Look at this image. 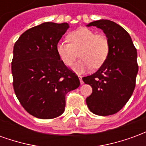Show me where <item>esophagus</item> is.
<instances>
[{
    "label": "esophagus",
    "mask_w": 146,
    "mask_h": 146,
    "mask_svg": "<svg viewBox=\"0 0 146 146\" xmlns=\"http://www.w3.org/2000/svg\"><path fill=\"white\" fill-rule=\"evenodd\" d=\"M79 79H80V84H84V81H83V80H82V76H79Z\"/></svg>",
    "instance_id": "34e87169"
}]
</instances>
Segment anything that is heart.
Listing matches in <instances>:
<instances>
[{
  "instance_id": "1",
  "label": "heart",
  "mask_w": 146,
  "mask_h": 146,
  "mask_svg": "<svg viewBox=\"0 0 146 146\" xmlns=\"http://www.w3.org/2000/svg\"><path fill=\"white\" fill-rule=\"evenodd\" d=\"M67 39L70 43L59 41L56 51L66 66H73L80 53L81 59L73 67L76 72L82 73L92 67L100 68L107 59L110 43L104 35L95 34L88 28H79L70 33Z\"/></svg>"
}]
</instances>
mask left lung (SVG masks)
I'll return each mask as SVG.
<instances>
[{
  "instance_id": "left-lung-1",
  "label": "left lung",
  "mask_w": 146,
  "mask_h": 146,
  "mask_svg": "<svg viewBox=\"0 0 146 146\" xmlns=\"http://www.w3.org/2000/svg\"><path fill=\"white\" fill-rule=\"evenodd\" d=\"M88 27L103 30L110 43V53L97 72L82 78L92 88L86 103L96 115H113L125 106L135 90L138 71L137 50L129 33L114 22L102 19Z\"/></svg>"
}]
</instances>
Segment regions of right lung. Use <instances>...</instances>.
<instances>
[{
	"instance_id": "right-lung-1",
	"label": "right lung",
	"mask_w": 146,
	"mask_h": 146,
	"mask_svg": "<svg viewBox=\"0 0 146 146\" xmlns=\"http://www.w3.org/2000/svg\"><path fill=\"white\" fill-rule=\"evenodd\" d=\"M68 28L66 23H44L25 31L14 45V92L22 106L36 118L53 119L62 114L66 95L80 84L56 51Z\"/></svg>"
}]
</instances>
